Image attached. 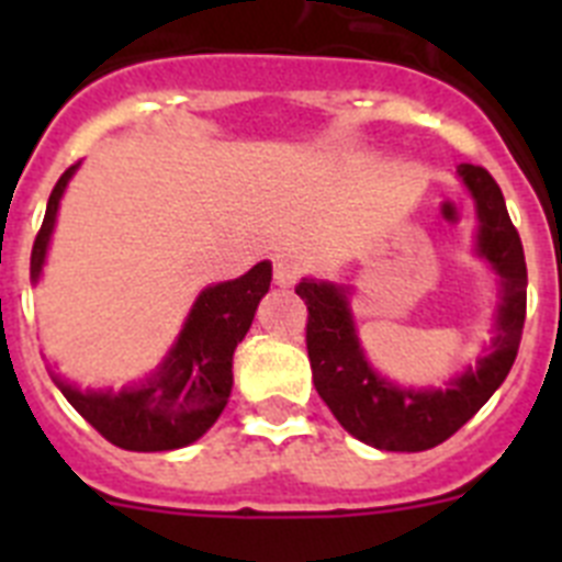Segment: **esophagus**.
<instances>
[{
	"mask_svg": "<svg viewBox=\"0 0 562 562\" xmlns=\"http://www.w3.org/2000/svg\"><path fill=\"white\" fill-rule=\"evenodd\" d=\"M272 281H276V286H281V290H290L297 281V267L292 265V261H286V258H278L276 265H272Z\"/></svg>",
	"mask_w": 562,
	"mask_h": 562,
	"instance_id": "esophagus-1",
	"label": "esophagus"
}]
</instances>
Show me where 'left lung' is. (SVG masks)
<instances>
[{
    "mask_svg": "<svg viewBox=\"0 0 562 562\" xmlns=\"http://www.w3.org/2000/svg\"><path fill=\"white\" fill-rule=\"evenodd\" d=\"M459 177L479 216L475 252L498 276L501 304L490 349L475 366L453 376L448 389H402L371 369L349 306L351 286L315 278H304L295 286L310 310L306 351L317 394L342 428L376 450L419 453L450 439L498 391L518 357L526 321L524 245L498 182L470 162L459 166Z\"/></svg>",
    "mask_w": 562,
    "mask_h": 562,
    "instance_id": "left-lung-1",
    "label": "left lung"
}]
</instances>
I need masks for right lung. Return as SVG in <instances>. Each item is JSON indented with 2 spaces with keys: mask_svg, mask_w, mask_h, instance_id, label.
Listing matches in <instances>:
<instances>
[{
  "mask_svg": "<svg viewBox=\"0 0 562 562\" xmlns=\"http://www.w3.org/2000/svg\"><path fill=\"white\" fill-rule=\"evenodd\" d=\"M78 166L81 162L69 166L49 193L42 231L30 252L33 284L42 278L58 205ZM270 281L272 265L258 261L241 278L202 290L166 360L143 382L121 391H81L58 374L49 376L69 405L117 448L137 453L186 448L207 434V428L225 411L233 389V351L245 340L258 301L270 290Z\"/></svg>",
  "mask_w": 562,
  "mask_h": 562,
  "instance_id": "1",
  "label": "right lung"
}]
</instances>
